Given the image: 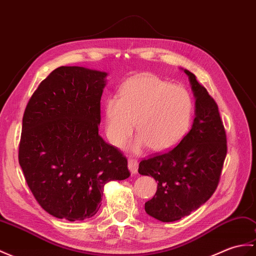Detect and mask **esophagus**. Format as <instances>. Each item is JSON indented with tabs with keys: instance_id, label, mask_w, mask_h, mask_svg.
Instances as JSON below:
<instances>
[{
	"instance_id": "obj_1",
	"label": "esophagus",
	"mask_w": 256,
	"mask_h": 256,
	"mask_svg": "<svg viewBox=\"0 0 256 256\" xmlns=\"http://www.w3.org/2000/svg\"><path fill=\"white\" fill-rule=\"evenodd\" d=\"M138 162L135 159H128V169L130 171V174H135L138 172Z\"/></svg>"
}]
</instances>
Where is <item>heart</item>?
I'll return each instance as SVG.
<instances>
[{
  "label": "heart",
  "instance_id": "heart-1",
  "mask_svg": "<svg viewBox=\"0 0 256 256\" xmlns=\"http://www.w3.org/2000/svg\"><path fill=\"white\" fill-rule=\"evenodd\" d=\"M192 99L181 86L171 85L157 76L144 74L128 80L118 97L104 101V130L112 145L120 146L132 133L138 132L128 145L134 154L150 146L164 150L186 135L192 118Z\"/></svg>",
  "mask_w": 256,
  "mask_h": 256
}]
</instances>
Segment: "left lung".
<instances>
[{"mask_svg": "<svg viewBox=\"0 0 256 256\" xmlns=\"http://www.w3.org/2000/svg\"><path fill=\"white\" fill-rule=\"evenodd\" d=\"M188 76L195 97V118L190 132L171 150L142 160L138 174L158 182L157 192L145 203L148 215L171 222L190 215L217 188L227 155V138L218 106L206 88Z\"/></svg>", "mask_w": 256, "mask_h": 256, "instance_id": "8db88e82", "label": "left lung"}]
</instances>
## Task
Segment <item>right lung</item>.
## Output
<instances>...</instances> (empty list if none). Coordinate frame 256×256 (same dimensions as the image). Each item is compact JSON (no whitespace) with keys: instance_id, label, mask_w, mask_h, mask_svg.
<instances>
[{"instance_id":"add662e5","label":"right lung","mask_w":256,"mask_h":256,"mask_svg":"<svg viewBox=\"0 0 256 256\" xmlns=\"http://www.w3.org/2000/svg\"><path fill=\"white\" fill-rule=\"evenodd\" d=\"M106 75L82 66L58 68L25 109L18 162L34 198L56 218L92 217L104 184L130 176L128 159L98 134Z\"/></svg>"}]
</instances>
